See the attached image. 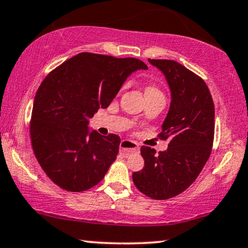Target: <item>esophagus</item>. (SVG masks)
I'll return each mask as SVG.
<instances>
[{
    "mask_svg": "<svg viewBox=\"0 0 248 248\" xmlns=\"http://www.w3.org/2000/svg\"><path fill=\"white\" fill-rule=\"evenodd\" d=\"M140 151V146L139 144L134 140H122L120 143V152L124 155L128 156L131 153L139 152Z\"/></svg>",
    "mask_w": 248,
    "mask_h": 248,
    "instance_id": "1",
    "label": "esophagus"
}]
</instances>
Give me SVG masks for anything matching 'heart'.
<instances>
[{
  "mask_svg": "<svg viewBox=\"0 0 248 248\" xmlns=\"http://www.w3.org/2000/svg\"><path fill=\"white\" fill-rule=\"evenodd\" d=\"M145 95H162V93L155 86H149L145 89Z\"/></svg>",
  "mask_w": 248,
  "mask_h": 248,
  "instance_id": "obj_1",
  "label": "heart"
}]
</instances>
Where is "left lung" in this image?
<instances>
[{
	"mask_svg": "<svg viewBox=\"0 0 248 248\" xmlns=\"http://www.w3.org/2000/svg\"><path fill=\"white\" fill-rule=\"evenodd\" d=\"M164 73L171 102L159 136L169 140L168 149L140 147L142 170L133 173L140 192L152 199L173 198L196 181L212 152L214 140V103L202 78L180 62L149 59Z\"/></svg>",
	"mask_w": 248,
	"mask_h": 248,
	"instance_id": "1",
	"label": "left lung"
}]
</instances>
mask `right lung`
I'll use <instances>...</instances> for the list:
<instances>
[{"mask_svg": "<svg viewBox=\"0 0 248 248\" xmlns=\"http://www.w3.org/2000/svg\"><path fill=\"white\" fill-rule=\"evenodd\" d=\"M137 70H147L140 59L81 52L42 81L34 98L31 140L40 166L59 187L81 192L104 178L117 159L120 137L90 131L89 119L111 104Z\"/></svg>", "mask_w": 248, "mask_h": 248, "instance_id": "right-lung-1", "label": "right lung"}]
</instances>
